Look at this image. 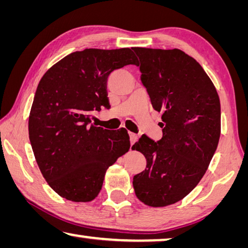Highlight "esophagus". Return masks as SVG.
I'll return each mask as SVG.
<instances>
[{"label":"esophagus","instance_id":"esophagus-1","mask_svg":"<svg viewBox=\"0 0 248 248\" xmlns=\"http://www.w3.org/2000/svg\"><path fill=\"white\" fill-rule=\"evenodd\" d=\"M129 137H130V142H131V145L136 142L137 139H138V136H137L136 133H133V132H129Z\"/></svg>","mask_w":248,"mask_h":248}]
</instances>
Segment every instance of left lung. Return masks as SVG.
I'll return each mask as SVG.
<instances>
[{
    "label": "left lung",
    "instance_id": "8db88e82",
    "mask_svg": "<svg viewBox=\"0 0 248 248\" xmlns=\"http://www.w3.org/2000/svg\"><path fill=\"white\" fill-rule=\"evenodd\" d=\"M132 49L152 107L162 111L163 128L161 140L143 135L132 145L147 159L132 184L145 205L162 207L186 198L205 174L221 136V104L193 57L178 48Z\"/></svg>",
    "mask_w": 248,
    "mask_h": 248
}]
</instances>
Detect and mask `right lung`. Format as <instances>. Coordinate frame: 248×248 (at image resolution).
I'll return each mask as SVG.
<instances>
[{
  "label": "right lung",
  "mask_w": 248,
  "mask_h": 248,
  "mask_svg": "<svg viewBox=\"0 0 248 248\" xmlns=\"http://www.w3.org/2000/svg\"><path fill=\"white\" fill-rule=\"evenodd\" d=\"M127 65H138L130 48H86L57 62L38 82L30 141L43 176L62 198L93 201L107 169L130 148L124 128L107 130L90 120L93 111L110 107V73Z\"/></svg>",
  "instance_id": "add662e5"
}]
</instances>
